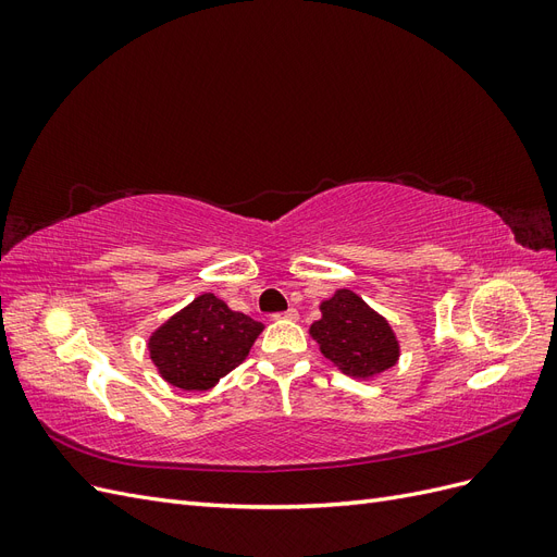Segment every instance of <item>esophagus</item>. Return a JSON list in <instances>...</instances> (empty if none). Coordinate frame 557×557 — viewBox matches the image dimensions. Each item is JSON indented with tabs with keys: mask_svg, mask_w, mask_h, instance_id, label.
I'll list each match as a JSON object with an SVG mask.
<instances>
[{
	"mask_svg": "<svg viewBox=\"0 0 557 557\" xmlns=\"http://www.w3.org/2000/svg\"><path fill=\"white\" fill-rule=\"evenodd\" d=\"M274 318H276V320H297V309H295V307H290L288 311H283V313H276Z\"/></svg>",
	"mask_w": 557,
	"mask_h": 557,
	"instance_id": "34e87169",
	"label": "esophagus"
}]
</instances>
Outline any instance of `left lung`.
Returning <instances> with one entry per match:
<instances>
[{
	"mask_svg": "<svg viewBox=\"0 0 557 557\" xmlns=\"http://www.w3.org/2000/svg\"><path fill=\"white\" fill-rule=\"evenodd\" d=\"M323 318L311 325L320 350L348 376H376L399 358V346L387 320L350 290H336L320 305Z\"/></svg>",
	"mask_w": 557,
	"mask_h": 557,
	"instance_id": "1",
	"label": "left lung"
}]
</instances>
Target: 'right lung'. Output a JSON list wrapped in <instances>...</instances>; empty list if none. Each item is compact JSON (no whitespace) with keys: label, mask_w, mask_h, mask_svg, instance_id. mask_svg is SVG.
Listing matches in <instances>:
<instances>
[{"label":"right lung","mask_w":557,"mask_h":557,"mask_svg":"<svg viewBox=\"0 0 557 557\" xmlns=\"http://www.w3.org/2000/svg\"><path fill=\"white\" fill-rule=\"evenodd\" d=\"M262 327L207 293L150 336V358L162 379L181 391H209L246 360Z\"/></svg>","instance_id":"add662e5"}]
</instances>
